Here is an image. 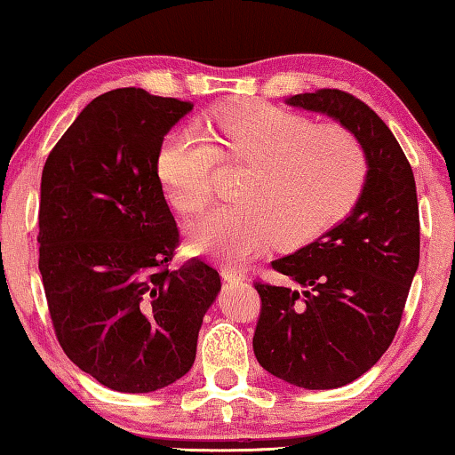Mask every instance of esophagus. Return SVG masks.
<instances>
[{
    "label": "esophagus",
    "mask_w": 455,
    "mask_h": 455,
    "mask_svg": "<svg viewBox=\"0 0 455 455\" xmlns=\"http://www.w3.org/2000/svg\"><path fill=\"white\" fill-rule=\"evenodd\" d=\"M220 276L225 278L227 283H241V280H245V274H243L241 270H236V267H230V266H222Z\"/></svg>",
    "instance_id": "1"
}]
</instances>
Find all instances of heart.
<instances>
[{"label": "heart", "mask_w": 455, "mask_h": 455, "mask_svg": "<svg viewBox=\"0 0 455 455\" xmlns=\"http://www.w3.org/2000/svg\"><path fill=\"white\" fill-rule=\"evenodd\" d=\"M202 130L206 137L189 127L171 132L156 152L158 181L179 212L206 206L219 158L247 171L235 188L236 202L191 225L197 253L245 264L274 239L303 247L347 219L367 188V152L342 125H315L305 115L245 100L210 111Z\"/></svg>", "instance_id": "b5f03b06"}]
</instances>
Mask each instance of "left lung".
I'll use <instances>...</instances> for the list:
<instances>
[{
    "label": "left lung",
    "instance_id": "obj_1",
    "mask_svg": "<svg viewBox=\"0 0 455 455\" xmlns=\"http://www.w3.org/2000/svg\"><path fill=\"white\" fill-rule=\"evenodd\" d=\"M286 102L353 132L367 152L369 181L340 225L272 261L291 286L253 283L261 299L253 353L297 387H342L367 373L398 331L419 267L417 183L389 127L353 94L322 88Z\"/></svg>",
    "mask_w": 455,
    "mask_h": 455
}]
</instances>
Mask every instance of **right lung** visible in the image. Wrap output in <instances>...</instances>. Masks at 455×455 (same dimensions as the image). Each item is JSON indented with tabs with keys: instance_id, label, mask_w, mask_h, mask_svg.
<instances>
[{
	"instance_id": "add662e5",
	"label": "right lung",
	"mask_w": 455,
	"mask_h": 455,
	"mask_svg": "<svg viewBox=\"0 0 455 455\" xmlns=\"http://www.w3.org/2000/svg\"><path fill=\"white\" fill-rule=\"evenodd\" d=\"M189 100L117 88L88 102L41 177L38 270L69 361L102 386L148 394L196 361L220 276L202 259L171 270L179 228L156 175Z\"/></svg>"
}]
</instances>
